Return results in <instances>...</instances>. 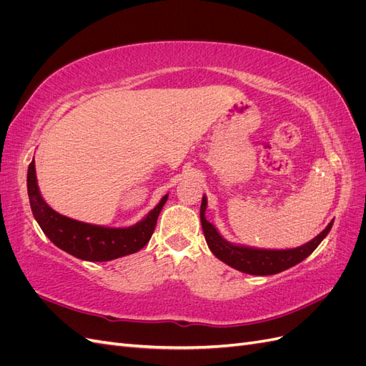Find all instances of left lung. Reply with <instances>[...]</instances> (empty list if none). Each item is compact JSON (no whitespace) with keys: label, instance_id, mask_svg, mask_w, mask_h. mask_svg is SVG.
Masks as SVG:
<instances>
[{"label":"left lung","instance_id":"8db88e82","mask_svg":"<svg viewBox=\"0 0 366 366\" xmlns=\"http://www.w3.org/2000/svg\"><path fill=\"white\" fill-rule=\"evenodd\" d=\"M206 207H207V198L203 195L202 207H200V219H202L203 234L210 252H212L219 261L230 265V267H234L242 273L258 274V276L280 273L304 261L308 254H312L315 252V249L328 235V232L331 230V227H333V221H335L331 219L330 224L320 232L317 237H315L312 241H308L299 247L284 249V250L257 249V247L232 244V242H229L227 239L221 237L217 227L206 219V214H204Z\"/></svg>","mask_w":366,"mask_h":366}]
</instances>
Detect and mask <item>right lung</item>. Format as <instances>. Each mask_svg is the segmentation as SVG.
I'll use <instances>...</instances> for the list:
<instances>
[{"instance_id":"add662e5","label":"right lung","mask_w":366,"mask_h":366,"mask_svg":"<svg viewBox=\"0 0 366 366\" xmlns=\"http://www.w3.org/2000/svg\"><path fill=\"white\" fill-rule=\"evenodd\" d=\"M27 192L33 217L53 244L76 258L93 262L112 261L145 247L156 229L160 210L168 200L166 194L145 218L129 227H105L82 223L61 215L46 203L39 192L35 160L29 164Z\"/></svg>"}]
</instances>
